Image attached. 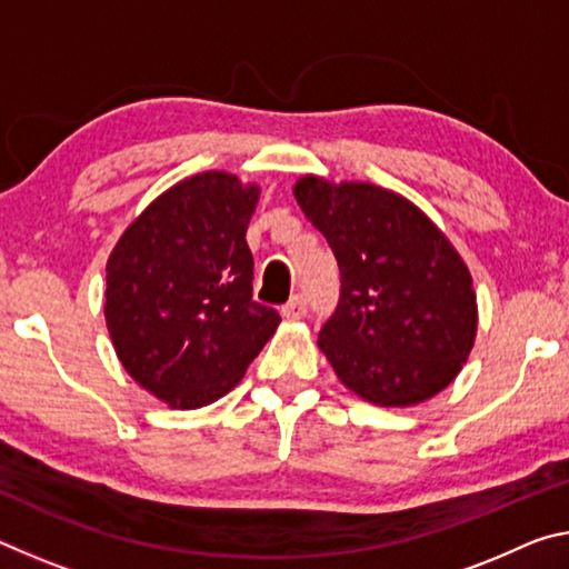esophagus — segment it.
<instances>
[{
    "label": "esophagus",
    "instance_id": "obj_1",
    "mask_svg": "<svg viewBox=\"0 0 569 569\" xmlns=\"http://www.w3.org/2000/svg\"><path fill=\"white\" fill-rule=\"evenodd\" d=\"M308 313V301H306V296H293L291 301H288L283 308H281V316L283 319H288V321H298V319H303V316Z\"/></svg>",
    "mask_w": 569,
    "mask_h": 569
}]
</instances>
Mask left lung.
I'll use <instances>...</instances> for the list:
<instances>
[{"label":"left lung","instance_id":"1","mask_svg":"<svg viewBox=\"0 0 569 569\" xmlns=\"http://www.w3.org/2000/svg\"><path fill=\"white\" fill-rule=\"evenodd\" d=\"M293 198L341 271L319 333L336 377L377 407L437 397L477 339V293L457 248L411 200L371 182L303 176Z\"/></svg>","mask_w":569,"mask_h":569}]
</instances>
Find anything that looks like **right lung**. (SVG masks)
I'll use <instances>...</instances> for the list:
<instances>
[{"label":"right lung","mask_w":569,"mask_h":569,"mask_svg":"<svg viewBox=\"0 0 569 569\" xmlns=\"http://www.w3.org/2000/svg\"><path fill=\"white\" fill-rule=\"evenodd\" d=\"M258 196L230 172H198L152 200L108 258L114 353L170 409L226 397L281 323L253 301L246 230Z\"/></svg>","instance_id":"right-lung-1"}]
</instances>
